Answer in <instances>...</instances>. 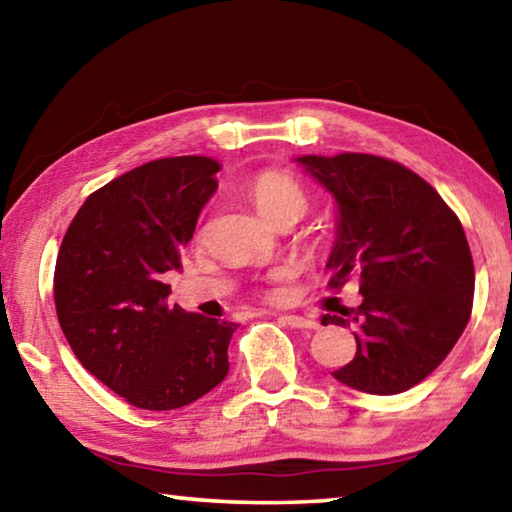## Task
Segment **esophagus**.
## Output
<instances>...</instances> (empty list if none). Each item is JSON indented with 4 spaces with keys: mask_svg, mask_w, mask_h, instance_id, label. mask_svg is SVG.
<instances>
[{
    "mask_svg": "<svg viewBox=\"0 0 512 512\" xmlns=\"http://www.w3.org/2000/svg\"><path fill=\"white\" fill-rule=\"evenodd\" d=\"M284 323H287L289 327L293 329H318V323L314 318H307V316H293V314H287L282 316Z\"/></svg>",
    "mask_w": 512,
    "mask_h": 512,
    "instance_id": "1",
    "label": "esophagus"
}]
</instances>
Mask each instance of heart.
Returning a JSON list of instances; mask_svg holds the SVG:
<instances>
[{"instance_id":"heart-1","label":"heart","mask_w":512,"mask_h":512,"mask_svg":"<svg viewBox=\"0 0 512 512\" xmlns=\"http://www.w3.org/2000/svg\"><path fill=\"white\" fill-rule=\"evenodd\" d=\"M246 194L255 207L268 221H275L277 216L298 214L302 216L307 210V194L300 187L298 180L282 171H259L246 183ZM291 277L289 268H275L271 273V282H284ZM268 298H277V291H268Z\"/></svg>"}]
</instances>
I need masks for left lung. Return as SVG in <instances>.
<instances>
[{
  "label": "left lung",
  "instance_id": "1",
  "mask_svg": "<svg viewBox=\"0 0 512 512\" xmlns=\"http://www.w3.org/2000/svg\"><path fill=\"white\" fill-rule=\"evenodd\" d=\"M298 162L339 205L329 287L359 275L363 302L325 314L354 325L357 354L334 379L361 393H404L429 377L472 314L474 264L463 225L404 164L368 153L302 155Z\"/></svg>",
  "mask_w": 512,
  "mask_h": 512
}]
</instances>
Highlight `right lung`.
I'll return each mask as SVG.
<instances>
[{"label": "right lung", "mask_w": 512, "mask_h": 512, "mask_svg": "<svg viewBox=\"0 0 512 512\" xmlns=\"http://www.w3.org/2000/svg\"><path fill=\"white\" fill-rule=\"evenodd\" d=\"M219 169L203 155L146 162L85 198L60 244L54 300L69 348L137 409H180L228 375L237 325L169 305L162 282Z\"/></svg>", "instance_id": "right-lung-1"}]
</instances>
